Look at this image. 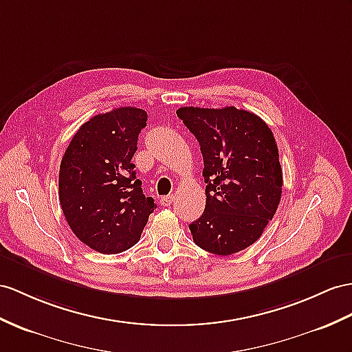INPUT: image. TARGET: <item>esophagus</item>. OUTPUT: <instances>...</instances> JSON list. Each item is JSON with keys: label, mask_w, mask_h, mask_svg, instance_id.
Wrapping results in <instances>:
<instances>
[{"label": "esophagus", "mask_w": 352, "mask_h": 352, "mask_svg": "<svg viewBox=\"0 0 352 352\" xmlns=\"http://www.w3.org/2000/svg\"><path fill=\"white\" fill-rule=\"evenodd\" d=\"M173 200H175V195H173V194H168V195L161 197V199H160V204H161V206H170L171 203H173Z\"/></svg>", "instance_id": "esophagus-1"}]
</instances>
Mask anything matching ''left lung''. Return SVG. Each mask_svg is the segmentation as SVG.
Returning a JSON list of instances; mask_svg holds the SVG:
<instances>
[{"mask_svg":"<svg viewBox=\"0 0 352 352\" xmlns=\"http://www.w3.org/2000/svg\"><path fill=\"white\" fill-rule=\"evenodd\" d=\"M176 113L195 135L204 162L206 208L190 224L194 242L217 255L243 251L261 237L280 201L275 137L260 116L233 106Z\"/></svg>","mask_w":352,"mask_h":352,"instance_id":"left-lung-1","label":"left lung"}]
</instances>
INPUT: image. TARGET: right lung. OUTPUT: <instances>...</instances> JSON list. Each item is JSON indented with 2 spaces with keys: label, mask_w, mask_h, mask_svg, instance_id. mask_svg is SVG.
<instances>
[{
  "label": "right lung",
  "mask_w": 352,
  "mask_h": 352,
  "mask_svg": "<svg viewBox=\"0 0 352 352\" xmlns=\"http://www.w3.org/2000/svg\"><path fill=\"white\" fill-rule=\"evenodd\" d=\"M146 111L119 107L85 122L59 167V203L72 231L91 250L119 254L134 246L157 208L131 162Z\"/></svg>",
  "instance_id": "1"
}]
</instances>
